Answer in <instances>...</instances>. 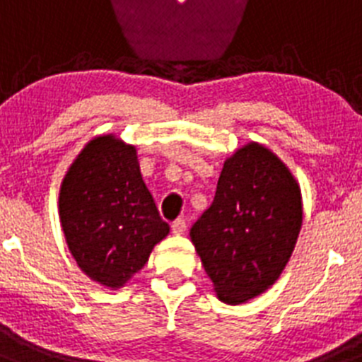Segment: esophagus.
I'll return each instance as SVG.
<instances>
[{
    "mask_svg": "<svg viewBox=\"0 0 362 362\" xmlns=\"http://www.w3.org/2000/svg\"><path fill=\"white\" fill-rule=\"evenodd\" d=\"M185 230H187V221L185 219H175L174 223H172V233H175V235L185 233Z\"/></svg>",
    "mask_w": 362,
    "mask_h": 362,
    "instance_id": "esophagus-1",
    "label": "esophagus"
}]
</instances>
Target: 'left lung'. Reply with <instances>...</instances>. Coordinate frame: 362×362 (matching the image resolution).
Returning a JSON list of instances; mask_svg holds the SVG:
<instances>
[{
	"mask_svg": "<svg viewBox=\"0 0 362 362\" xmlns=\"http://www.w3.org/2000/svg\"><path fill=\"white\" fill-rule=\"evenodd\" d=\"M303 223L300 188L276 153L248 143L223 165L214 203L190 238L217 297L241 305L288 263Z\"/></svg>",
	"mask_w": 362,
	"mask_h": 362,
	"instance_id": "obj_1",
	"label": "left lung"
}]
</instances>
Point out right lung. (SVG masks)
<instances>
[{
    "mask_svg": "<svg viewBox=\"0 0 362 362\" xmlns=\"http://www.w3.org/2000/svg\"><path fill=\"white\" fill-rule=\"evenodd\" d=\"M59 219L78 267L114 290L145 267L170 232L143 181L136 146L112 134L86 143L70 165Z\"/></svg>",
    "mask_w": 362,
    "mask_h": 362,
    "instance_id": "obj_1",
    "label": "right lung"
}]
</instances>
